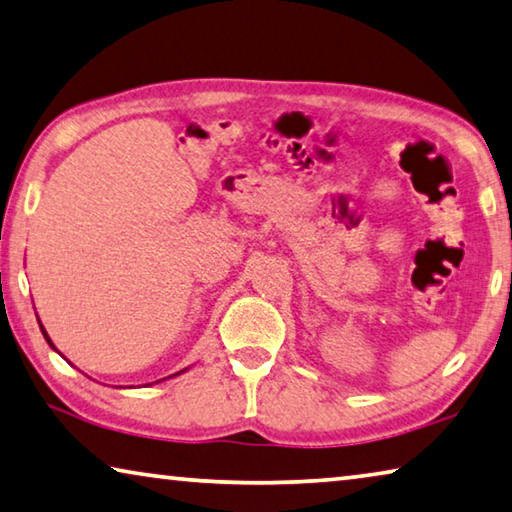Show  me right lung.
I'll return each instance as SVG.
<instances>
[{
  "label": "right lung",
  "mask_w": 512,
  "mask_h": 512,
  "mask_svg": "<svg viewBox=\"0 0 512 512\" xmlns=\"http://www.w3.org/2000/svg\"><path fill=\"white\" fill-rule=\"evenodd\" d=\"M40 332H43V337H45V339H47V344H50V346H52V348H54V351H56V346H54V344H52V339H50V335H47V330H45V328H43V323H40ZM184 371H186V369H184ZM184 371H177V373H184ZM177 373H175V376H177ZM157 383H159V380H157Z\"/></svg>",
  "instance_id": "right-lung-1"
}]
</instances>
